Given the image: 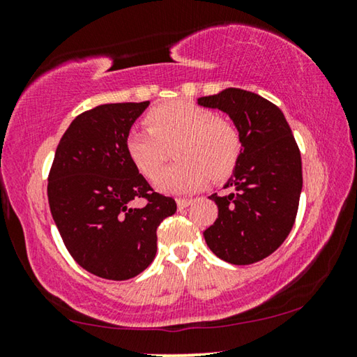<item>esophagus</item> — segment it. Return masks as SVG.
Segmentation results:
<instances>
[{"instance_id":"34e87169","label":"esophagus","mask_w":357,"mask_h":357,"mask_svg":"<svg viewBox=\"0 0 357 357\" xmlns=\"http://www.w3.org/2000/svg\"><path fill=\"white\" fill-rule=\"evenodd\" d=\"M176 204H178V209H179V211H183V209H185L187 206H190V204H192V200H187V198H178V200H176Z\"/></svg>"}]
</instances>
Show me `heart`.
Returning <instances> with one entry per match:
<instances>
[{"instance_id":"heart-1","label":"heart","mask_w":357,"mask_h":357,"mask_svg":"<svg viewBox=\"0 0 357 357\" xmlns=\"http://www.w3.org/2000/svg\"><path fill=\"white\" fill-rule=\"evenodd\" d=\"M146 129L126 135L124 151L144 178L154 179L166 156V148L178 142L174 156L180 162L155 179L167 193H190L231 176L243 154V138L231 121L217 116L208 107L189 100L157 105L144 116Z\"/></svg>"}]
</instances>
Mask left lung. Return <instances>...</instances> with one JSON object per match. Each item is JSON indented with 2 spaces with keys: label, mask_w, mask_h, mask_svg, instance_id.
I'll use <instances>...</instances> for the list:
<instances>
[{
  "label": "left lung",
  "mask_w": 357,
  "mask_h": 357,
  "mask_svg": "<svg viewBox=\"0 0 357 357\" xmlns=\"http://www.w3.org/2000/svg\"><path fill=\"white\" fill-rule=\"evenodd\" d=\"M198 105L227 113L243 138V154L229 195L209 198L219 215L203 236L223 261L252 264L269 257L291 231L302 190L298 144L282 110L273 102L239 88L198 99Z\"/></svg>",
  "instance_id": "left-lung-1"
}]
</instances>
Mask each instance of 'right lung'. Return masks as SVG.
Wrapping results in <instances>:
<instances>
[{"label":"right lung","mask_w":357,"mask_h":357,"mask_svg":"<svg viewBox=\"0 0 357 357\" xmlns=\"http://www.w3.org/2000/svg\"><path fill=\"white\" fill-rule=\"evenodd\" d=\"M149 102L105 104L72 121L48 173V204L72 258L108 280L143 273L157 252V227L176 213L130 164L126 135ZM143 197L147 204L134 208Z\"/></svg>","instance_id":"add662e5"}]
</instances>
